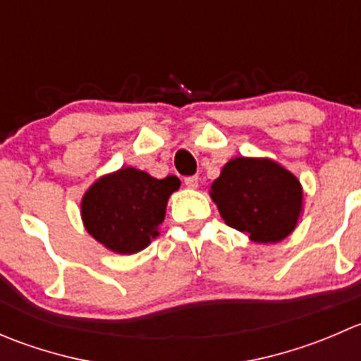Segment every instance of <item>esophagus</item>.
Segmentation results:
<instances>
[{
    "mask_svg": "<svg viewBox=\"0 0 361 361\" xmlns=\"http://www.w3.org/2000/svg\"><path fill=\"white\" fill-rule=\"evenodd\" d=\"M185 185L188 188H197L199 187V178L197 176H187L185 178Z\"/></svg>",
    "mask_w": 361,
    "mask_h": 361,
    "instance_id": "obj_1",
    "label": "esophagus"
}]
</instances>
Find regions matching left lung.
Wrapping results in <instances>:
<instances>
[{"label": "left lung", "mask_w": 361, "mask_h": 361, "mask_svg": "<svg viewBox=\"0 0 361 361\" xmlns=\"http://www.w3.org/2000/svg\"><path fill=\"white\" fill-rule=\"evenodd\" d=\"M209 197L228 227L260 245L288 238L304 209L300 181L285 166L267 157L228 160L211 183Z\"/></svg>", "instance_id": "obj_1"}]
</instances>
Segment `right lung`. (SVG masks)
<instances>
[{
	"instance_id": "right-lung-1",
	"label": "right lung",
	"mask_w": 361,
	"mask_h": 361,
	"mask_svg": "<svg viewBox=\"0 0 361 361\" xmlns=\"http://www.w3.org/2000/svg\"><path fill=\"white\" fill-rule=\"evenodd\" d=\"M180 185L176 176L157 180L136 167H120L97 178L83 194V227L113 253H137L159 235L167 201Z\"/></svg>"
}]
</instances>
